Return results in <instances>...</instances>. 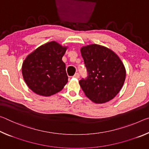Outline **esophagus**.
I'll list each match as a JSON object with an SVG mask.
<instances>
[{
	"mask_svg": "<svg viewBox=\"0 0 149 149\" xmlns=\"http://www.w3.org/2000/svg\"><path fill=\"white\" fill-rule=\"evenodd\" d=\"M74 77L76 78V79H78V78H79V74H78V73H76V74L74 75Z\"/></svg>",
	"mask_w": 149,
	"mask_h": 149,
	"instance_id": "esophagus-1",
	"label": "esophagus"
}]
</instances>
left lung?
Instances as JSON below:
<instances>
[{"mask_svg": "<svg viewBox=\"0 0 149 149\" xmlns=\"http://www.w3.org/2000/svg\"><path fill=\"white\" fill-rule=\"evenodd\" d=\"M80 50L89 74L87 79L79 81L85 95L96 104L110 101L124 84L126 71L122 60L102 45H89Z\"/></svg>", "mask_w": 149, "mask_h": 149, "instance_id": "8db88e82", "label": "left lung"}]
</instances>
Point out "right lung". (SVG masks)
<instances>
[{"label": "right lung", "mask_w": 149, "mask_h": 149, "mask_svg": "<svg viewBox=\"0 0 149 149\" xmlns=\"http://www.w3.org/2000/svg\"><path fill=\"white\" fill-rule=\"evenodd\" d=\"M68 48L53 41L42 45L27 55L22 64V72L33 92L50 97L62 90L68 79L62 60Z\"/></svg>", "instance_id": "obj_1"}]
</instances>
